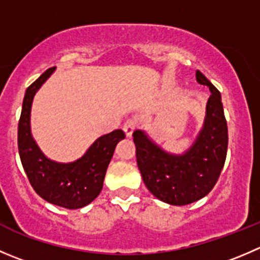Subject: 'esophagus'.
I'll list each match as a JSON object with an SVG mask.
<instances>
[{"mask_svg": "<svg viewBox=\"0 0 260 260\" xmlns=\"http://www.w3.org/2000/svg\"><path fill=\"white\" fill-rule=\"evenodd\" d=\"M137 128V120L133 119V118H129L124 122V125H123V131L127 135V137H131L132 133L135 132V129Z\"/></svg>", "mask_w": 260, "mask_h": 260, "instance_id": "34e87169", "label": "esophagus"}]
</instances>
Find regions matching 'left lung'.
<instances>
[{
  "instance_id": "1",
  "label": "left lung",
  "mask_w": 260,
  "mask_h": 260,
  "mask_svg": "<svg viewBox=\"0 0 260 260\" xmlns=\"http://www.w3.org/2000/svg\"><path fill=\"white\" fill-rule=\"evenodd\" d=\"M197 81L207 85L205 125L197 141L184 155H170L151 142L142 131L133 132L137 165L148 190L162 202L185 206L207 196L217 183L228 153V123L221 94L201 71Z\"/></svg>"
}]
</instances>
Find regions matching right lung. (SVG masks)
<instances>
[{"label":"right lung","mask_w":260,"mask_h":260,"mask_svg":"<svg viewBox=\"0 0 260 260\" xmlns=\"http://www.w3.org/2000/svg\"><path fill=\"white\" fill-rule=\"evenodd\" d=\"M54 71L48 69L26 89L17 128L20 160L27 179L38 196L52 205L76 210L91 203L100 194L108 165L118 142L124 140L122 129L102 136L80 160L58 164L45 157L30 133V109L32 98Z\"/></svg>","instance_id":"1"}]
</instances>
